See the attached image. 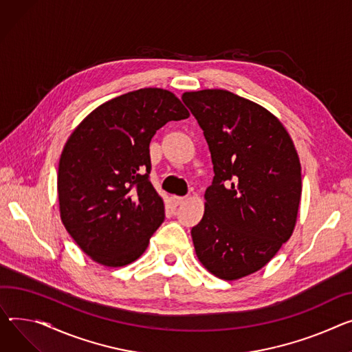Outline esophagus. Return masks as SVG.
<instances>
[{
	"instance_id": "obj_1",
	"label": "esophagus",
	"mask_w": 352,
	"mask_h": 352,
	"mask_svg": "<svg viewBox=\"0 0 352 352\" xmlns=\"http://www.w3.org/2000/svg\"><path fill=\"white\" fill-rule=\"evenodd\" d=\"M173 201H174L175 205H181V204H184L186 201V197H174Z\"/></svg>"
}]
</instances>
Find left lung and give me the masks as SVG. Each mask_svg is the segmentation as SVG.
<instances>
[{
	"instance_id": "8db88e82",
	"label": "left lung",
	"mask_w": 352,
	"mask_h": 352,
	"mask_svg": "<svg viewBox=\"0 0 352 352\" xmlns=\"http://www.w3.org/2000/svg\"><path fill=\"white\" fill-rule=\"evenodd\" d=\"M214 164L205 212L191 229L199 262L219 278L261 270L296 226L301 166L292 138L269 110L222 89L185 91Z\"/></svg>"
}]
</instances>
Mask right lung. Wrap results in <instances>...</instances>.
Returning <instances> with one entry per match:
<instances>
[{"label":"right lung","mask_w":352,"mask_h":352,"mask_svg":"<svg viewBox=\"0 0 352 352\" xmlns=\"http://www.w3.org/2000/svg\"><path fill=\"white\" fill-rule=\"evenodd\" d=\"M186 117L174 93L146 87L100 104L67 138L58 168L60 219L95 262L126 266L147 249L166 217L150 182V142Z\"/></svg>","instance_id":"1"}]
</instances>
